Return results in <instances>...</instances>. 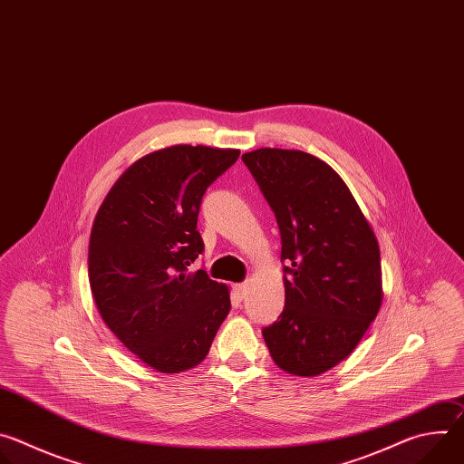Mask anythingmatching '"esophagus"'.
<instances>
[{
  "mask_svg": "<svg viewBox=\"0 0 464 464\" xmlns=\"http://www.w3.org/2000/svg\"><path fill=\"white\" fill-rule=\"evenodd\" d=\"M246 294H247V285H246V283H240V285H235V286H233V295H235L238 301H242V299L246 297Z\"/></svg>",
  "mask_w": 464,
  "mask_h": 464,
  "instance_id": "1",
  "label": "esophagus"
}]
</instances>
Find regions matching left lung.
<instances>
[{"instance_id": "1", "label": "left lung", "mask_w": 464, "mask_h": 464, "mask_svg": "<svg viewBox=\"0 0 464 464\" xmlns=\"http://www.w3.org/2000/svg\"><path fill=\"white\" fill-rule=\"evenodd\" d=\"M242 161L276 213L285 310L262 328L274 362L295 376L338 365L382 304L378 240L345 181L301 150L258 149Z\"/></svg>"}]
</instances>
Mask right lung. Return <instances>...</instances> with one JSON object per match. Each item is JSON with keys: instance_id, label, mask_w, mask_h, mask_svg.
<instances>
[{"instance_id": "add662e5", "label": "right lung", "mask_w": 464, "mask_h": 464, "mask_svg": "<svg viewBox=\"0 0 464 464\" xmlns=\"http://www.w3.org/2000/svg\"><path fill=\"white\" fill-rule=\"evenodd\" d=\"M238 156L202 145L156 150L115 181L95 217L88 274L99 314L160 372L200 363L229 314L227 286L190 266L204 251L202 198Z\"/></svg>"}]
</instances>
